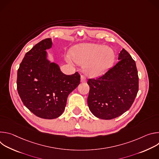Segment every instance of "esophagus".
Segmentation results:
<instances>
[{"label": "esophagus", "mask_w": 159, "mask_h": 159, "mask_svg": "<svg viewBox=\"0 0 159 159\" xmlns=\"http://www.w3.org/2000/svg\"><path fill=\"white\" fill-rule=\"evenodd\" d=\"M80 81H81V82H82V83L86 82V78H85V77L84 75H81V77H80Z\"/></svg>", "instance_id": "esophagus-1"}]
</instances>
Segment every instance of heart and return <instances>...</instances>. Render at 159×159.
Listing matches in <instances>:
<instances>
[{"instance_id": "1", "label": "heart", "mask_w": 159, "mask_h": 159, "mask_svg": "<svg viewBox=\"0 0 159 159\" xmlns=\"http://www.w3.org/2000/svg\"><path fill=\"white\" fill-rule=\"evenodd\" d=\"M72 56L78 63L84 65V70L87 74L94 77L104 73L115 59V53L111 48L94 43L79 45ZM68 61H71L70 59Z\"/></svg>"}]
</instances>
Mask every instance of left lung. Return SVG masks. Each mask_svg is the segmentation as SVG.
<instances>
[{
  "instance_id": "left-lung-1",
  "label": "left lung",
  "mask_w": 159,
  "mask_h": 159,
  "mask_svg": "<svg viewBox=\"0 0 159 159\" xmlns=\"http://www.w3.org/2000/svg\"><path fill=\"white\" fill-rule=\"evenodd\" d=\"M119 61L104 75L88 79L87 104L97 118H116L128 111L139 91V75L134 60L124 48Z\"/></svg>"
}]
</instances>
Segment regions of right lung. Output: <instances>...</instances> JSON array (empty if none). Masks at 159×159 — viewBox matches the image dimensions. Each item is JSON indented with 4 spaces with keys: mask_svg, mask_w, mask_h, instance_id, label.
<instances>
[{
    "mask_svg": "<svg viewBox=\"0 0 159 159\" xmlns=\"http://www.w3.org/2000/svg\"><path fill=\"white\" fill-rule=\"evenodd\" d=\"M50 38L44 39L27 52L17 70V89L24 105L34 115L54 119L64 111L68 96L79 85L80 75H67L47 59Z\"/></svg>",
    "mask_w": 159,
    "mask_h": 159,
    "instance_id": "right-lung-1",
    "label": "right lung"
}]
</instances>
